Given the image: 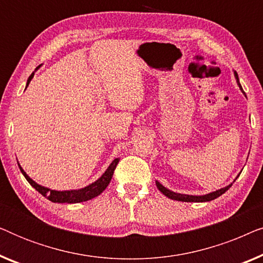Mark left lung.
I'll return each mask as SVG.
<instances>
[{
  "label": "left lung",
  "instance_id": "8db88e82",
  "mask_svg": "<svg viewBox=\"0 0 263 263\" xmlns=\"http://www.w3.org/2000/svg\"><path fill=\"white\" fill-rule=\"evenodd\" d=\"M235 77H236V79H237V82H238L239 88L243 91L242 86H240L239 80H238V74H237L236 71H235ZM237 177H238V176H237ZM156 184H157V188L159 189L160 192L163 193L165 196H167L168 199H172V200H176V201H182V202H207V201H212V200L217 199V197L222 195V194H224L225 192H228V190H229L230 188H231L232 183H231V184H229L228 186H225V188H221V189H219V190H215V192H213V193L206 194V195H201V196L185 195V194L174 193V192H171V190H168V189L165 188L164 185H161L160 183L158 182V181L156 182Z\"/></svg>",
  "mask_w": 263,
  "mask_h": 263
}]
</instances>
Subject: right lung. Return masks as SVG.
<instances>
[{
	"mask_svg": "<svg viewBox=\"0 0 263 263\" xmlns=\"http://www.w3.org/2000/svg\"><path fill=\"white\" fill-rule=\"evenodd\" d=\"M39 67H37V69ZM33 75H34V71L30 75V78H28L26 87L28 86V84H30V81L32 80V78H33ZM118 161H120V158H116V159H115L112 163L110 164V166L107 167V170L104 172L102 177L97 179V181L95 183H92V184L85 186V188H82V189L64 190V192H57V190H52V189L45 188V186L39 185L38 183H35L33 181V179H31L30 177H28L26 172L23 170V167H21L19 164L17 165H19L20 171L23 172V175L25 176V178L27 179V182L30 183V184L33 186V188L37 190L38 193H41L43 196H45L46 199L51 201V202L79 203V202H85V201H88V200L93 199V197L100 195V194H102L104 190L106 189V186L109 185L111 178H112L114 171L117 166Z\"/></svg>",
	"mask_w": 263,
	"mask_h": 263,
	"instance_id": "1",
	"label": "right lung"
}]
</instances>
